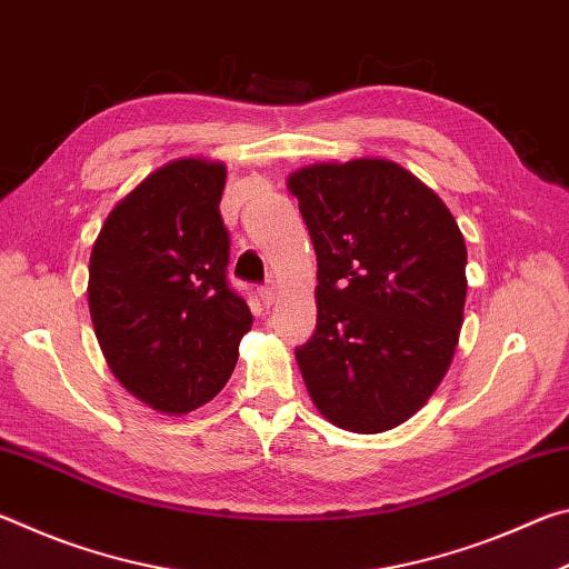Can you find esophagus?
<instances>
[{"label":"esophagus","mask_w":569,"mask_h":569,"mask_svg":"<svg viewBox=\"0 0 569 569\" xmlns=\"http://www.w3.org/2000/svg\"><path fill=\"white\" fill-rule=\"evenodd\" d=\"M258 296H261V301L266 306H273L276 303V283L271 281L268 286H261V291H258Z\"/></svg>","instance_id":"esophagus-1"}]
</instances>
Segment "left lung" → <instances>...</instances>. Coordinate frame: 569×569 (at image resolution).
I'll return each mask as SVG.
<instances>
[{
    "label": "left lung",
    "mask_w": 569,
    "mask_h": 569,
    "mask_svg": "<svg viewBox=\"0 0 569 569\" xmlns=\"http://www.w3.org/2000/svg\"><path fill=\"white\" fill-rule=\"evenodd\" d=\"M319 261L298 369L326 419L381 435L411 419L455 359L465 236L435 190L383 158L311 162L286 180Z\"/></svg>",
    "instance_id": "left-lung-1"
}]
</instances>
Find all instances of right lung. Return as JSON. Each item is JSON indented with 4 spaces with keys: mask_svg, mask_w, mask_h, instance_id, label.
<instances>
[{
    "mask_svg": "<svg viewBox=\"0 0 569 569\" xmlns=\"http://www.w3.org/2000/svg\"><path fill=\"white\" fill-rule=\"evenodd\" d=\"M226 166L178 158L110 210L90 256L88 301L104 361L152 411L182 417L226 387L250 329L226 281Z\"/></svg>",
    "mask_w": 569,
    "mask_h": 569,
    "instance_id": "right-lung-1",
    "label": "right lung"
}]
</instances>
